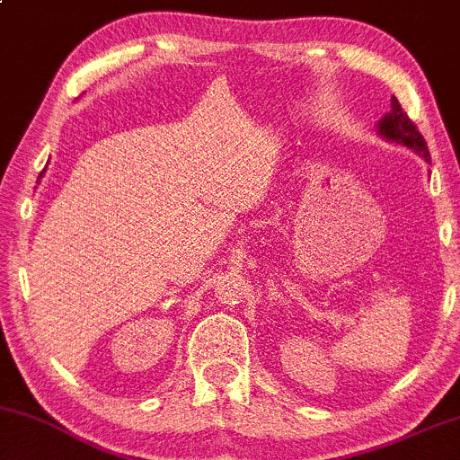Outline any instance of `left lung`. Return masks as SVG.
<instances>
[{
    "mask_svg": "<svg viewBox=\"0 0 460 460\" xmlns=\"http://www.w3.org/2000/svg\"><path fill=\"white\" fill-rule=\"evenodd\" d=\"M379 134H382L384 138L394 140V143L410 146V149L420 153L424 160L430 162L427 140H424L420 129L416 128V123H413L411 119L407 117V112L401 109L399 100H396L394 95H393V111L379 121Z\"/></svg>",
    "mask_w": 460,
    "mask_h": 460,
    "instance_id": "1",
    "label": "left lung"
}]
</instances>
